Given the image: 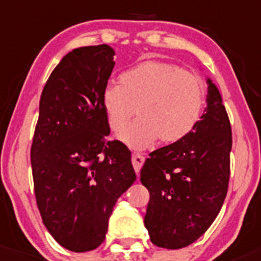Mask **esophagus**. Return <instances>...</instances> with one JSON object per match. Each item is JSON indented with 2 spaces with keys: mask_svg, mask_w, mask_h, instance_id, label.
Masks as SVG:
<instances>
[{
  "mask_svg": "<svg viewBox=\"0 0 261 261\" xmlns=\"http://www.w3.org/2000/svg\"><path fill=\"white\" fill-rule=\"evenodd\" d=\"M144 162H145V158L141 154H138V152H135V154L133 155V165H134V169H135V172L140 173V169L141 167H143Z\"/></svg>",
  "mask_w": 261,
  "mask_h": 261,
  "instance_id": "obj_1",
  "label": "esophagus"
}]
</instances>
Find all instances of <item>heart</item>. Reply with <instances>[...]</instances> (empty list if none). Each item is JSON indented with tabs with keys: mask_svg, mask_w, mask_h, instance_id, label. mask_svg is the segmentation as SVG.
Returning a JSON list of instances; mask_svg holds the SVG:
<instances>
[{
	"mask_svg": "<svg viewBox=\"0 0 261 261\" xmlns=\"http://www.w3.org/2000/svg\"><path fill=\"white\" fill-rule=\"evenodd\" d=\"M139 117L117 134L134 149H145L159 138L174 143L188 135L201 118L204 84L201 78L170 63L143 62L110 82L102 93V106L112 130L133 114Z\"/></svg>",
	"mask_w": 261,
	"mask_h": 261,
	"instance_id": "heart-1",
	"label": "heart"
}]
</instances>
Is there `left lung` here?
<instances>
[{
    "mask_svg": "<svg viewBox=\"0 0 261 261\" xmlns=\"http://www.w3.org/2000/svg\"><path fill=\"white\" fill-rule=\"evenodd\" d=\"M207 86V107L196 127L150 152L140 173L150 193L145 227L151 243L164 249H181L201 238L227 194L231 125L218 88L210 78Z\"/></svg>",
    "mask_w": 261,
    "mask_h": 261,
    "instance_id": "1",
    "label": "left lung"
}]
</instances>
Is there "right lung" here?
<instances>
[{
    "label": "right lung",
    "instance_id": "right-lung-1",
    "mask_svg": "<svg viewBox=\"0 0 261 261\" xmlns=\"http://www.w3.org/2000/svg\"><path fill=\"white\" fill-rule=\"evenodd\" d=\"M107 44L68 53L43 89L31 145L36 203L50 235L74 252L103 243L118 197L136 179L131 152L106 141L102 93L115 67Z\"/></svg>",
    "mask_w": 261,
    "mask_h": 261
}]
</instances>
